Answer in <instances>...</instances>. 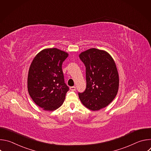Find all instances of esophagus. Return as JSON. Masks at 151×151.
I'll return each instance as SVG.
<instances>
[{
    "mask_svg": "<svg viewBox=\"0 0 151 151\" xmlns=\"http://www.w3.org/2000/svg\"><path fill=\"white\" fill-rule=\"evenodd\" d=\"M70 90L72 91H74L76 90V87H74V86H73V87H70Z\"/></svg>",
    "mask_w": 151,
    "mask_h": 151,
    "instance_id": "1",
    "label": "esophagus"
}]
</instances>
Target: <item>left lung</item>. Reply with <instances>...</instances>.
<instances>
[{
    "mask_svg": "<svg viewBox=\"0 0 151 151\" xmlns=\"http://www.w3.org/2000/svg\"><path fill=\"white\" fill-rule=\"evenodd\" d=\"M79 58L86 68L87 87L78 94L82 103L96 111L109 105L119 88V75L111 55L105 51L91 48L82 52Z\"/></svg>",
    "mask_w": 151,
    "mask_h": 151,
    "instance_id": "obj_1",
    "label": "left lung"
}]
</instances>
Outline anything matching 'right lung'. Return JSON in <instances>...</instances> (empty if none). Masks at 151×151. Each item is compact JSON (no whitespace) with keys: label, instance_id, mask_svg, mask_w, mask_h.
Instances as JSON below:
<instances>
[{"label":"right lung","instance_id":"right-lung-1","mask_svg":"<svg viewBox=\"0 0 151 151\" xmlns=\"http://www.w3.org/2000/svg\"><path fill=\"white\" fill-rule=\"evenodd\" d=\"M68 55L55 48H47L39 52L31 63L27 78L29 94L45 111L58 109L69 91L62 70L63 62Z\"/></svg>","mask_w":151,"mask_h":151}]
</instances>
